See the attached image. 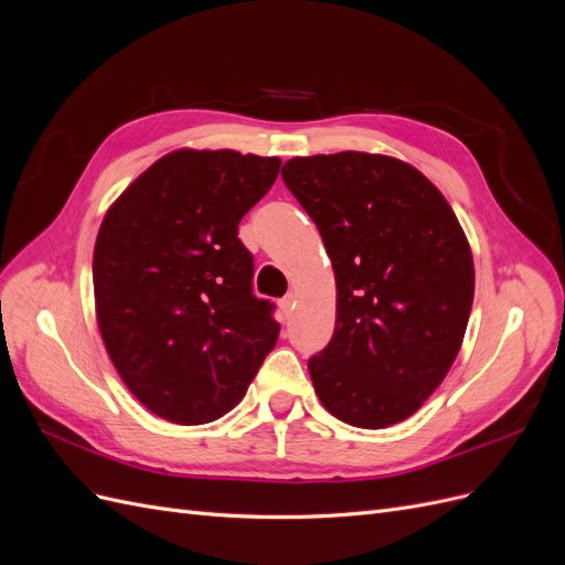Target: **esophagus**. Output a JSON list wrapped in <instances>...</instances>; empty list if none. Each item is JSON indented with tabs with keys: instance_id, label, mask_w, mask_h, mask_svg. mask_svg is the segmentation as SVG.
<instances>
[{
	"instance_id": "1",
	"label": "esophagus",
	"mask_w": 565,
	"mask_h": 565,
	"mask_svg": "<svg viewBox=\"0 0 565 565\" xmlns=\"http://www.w3.org/2000/svg\"><path fill=\"white\" fill-rule=\"evenodd\" d=\"M295 303H297V297H295L292 292L285 295V297L278 301V306H280V311H282V316H285V318L292 316V311H295Z\"/></svg>"
}]
</instances>
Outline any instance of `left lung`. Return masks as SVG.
Instances as JSON below:
<instances>
[{
  "label": "left lung",
  "instance_id": "8db88e82",
  "mask_svg": "<svg viewBox=\"0 0 565 565\" xmlns=\"http://www.w3.org/2000/svg\"><path fill=\"white\" fill-rule=\"evenodd\" d=\"M282 179L337 280L332 341L309 361L322 407L358 429L413 417L452 367L473 303L452 207L419 169L377 152L292 158Z\"/></svg>",
  "mask_w": 565,
  "mask_h": 565
}]
</instances>
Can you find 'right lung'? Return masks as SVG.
Masks as SVG:
<instances>
[{
    "label": "right lung",
    "mask_w": 565,
    "mask_h": 565,
    "mask_svg": "<svg viewBox=\"0 0 565 565\" xmlns=\"http://www.w3.org/2000/svg\"><path fill=\"white\" fill-rule=\"evenodd\" d=\"M280 158L179 148L134 179L94 247L100 339L152 415L207 424L243 401L280 324L252 295L241 218L273 185Z\"/></svg>",
    "instance_id": "1"
}]
</instances>
